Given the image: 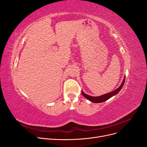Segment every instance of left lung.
<instances>
[{
	"label": "left lung",
	"mask_w": 147,
	"mask_h": 147,
	"mask_svg": "<svg viewBox=\"0 0 147 147\" xmlns=\"http://www.w3.org/2000/svg\"><path fill=\"white\" fill-rule=\"evenodd\" d=\"M124 82H125V76L124 77L123 80L121 84V85H120L117 89L116 90L110 92L109 93H107V94H105L104 95H102L100 96H97V97H94V96H89L85 93H84V92L83 91H82V93L83 96L86 98L88 100H89L90 101L93 102V103H101V102H103L104 101H106L107 100L109 99L111 97L117 95L118 93L119 92V91L121 90V88H123V85H124Z\"/></svg>",
	"instance_id": "obj_1"
}]
</instances>
